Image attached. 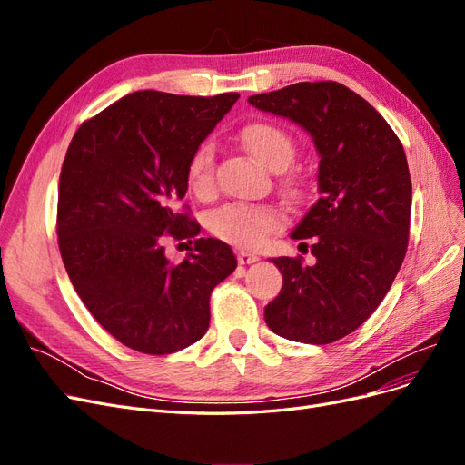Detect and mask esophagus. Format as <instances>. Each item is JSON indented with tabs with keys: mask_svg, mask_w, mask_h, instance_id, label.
<instances>
[{
	"mask_svg": "<svg viewBox=\"0 0 465 465\" xmlns=\"http://www.w3.org/2000/svg\"><path fill=\"white\" fill-rule=\"evenodd\" d=\"M236 260H238V263H241V265H248V263L258 262L260 258L256 254H252V252H238Z\"/></svg>",
	"mask_w": 465,
	"mask_h": 465,
	"instance_id": "1",
	"label": "esophagus"
}]
</instances>
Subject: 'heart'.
Segmentation results:
<instances>
[{
  "label": "heart",
  "mask_w": 465,
  "mask_h": 465,
  "mask_svg": "<svg viewBox=\"0 0 465 465\" xmlns=\"http://www.w3.org/2000/svg\"><path fill=\"white\" fill-rule=\"evenodd\" d=\"M242 143L254 157L272 171H283L294 157L292 137L272 122H252L241 134ZM186 180L193 193L205 195L213 188V145L195 147L186 166ZM283 219L270 205L227 203L207 219V227L221 241L238 248H258L267 236L277 232Z\"/></svg>",
  "instance_id": "obj_1"
}]
</instances>
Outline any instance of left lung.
Returning <instances> with one entry per match:
<instances>
[{
	"label": "left lung",
	"instance_id": "obj_1",
	"mask_svg": "<svg viewBox=\"0 0 465 465\" xmlns=\"http://www.w3.org/2000/svg\"><path fill=\"white\" fill-rule=\"evenodd\" d=\"M248 103L302 125L320 153V198L291 232L311 238L302 244L316 263L272 260L283 287L265 306V323L285 340L333 343L371 318L405 258L411 176L403 145L374 106L335 81L294 83Z\"/></svg>",
	"mask_w": 465,
	"mask_h": 465
}]
</instances>
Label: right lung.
<instances>
[{"mask_svg": "<svg viewBox=\"0 0 465 465\" xmlns=\"http://www.w3.org/2000/svg\"><path fill=\"white\" fill-rule=\"evenodd\" d=\"M238 93L137 91L79 125L58 188L60 254L94 320L145 355H171L209 328V297L236 270L229 244L195 238L186 166ZM166 237L193 242L180 264Z\"/></svg>", "mask_w": 465, "mask_h": 465, "instance_id": "1", "label": "right lung"}]
</instances>
